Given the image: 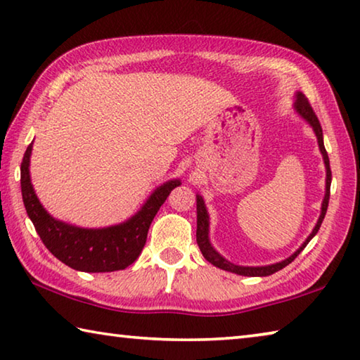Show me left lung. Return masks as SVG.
<instances>
[{"mask_svg": "<svg viewBox=\"0 0 360 360\" xmlns=\"http://www.w3.org/2000/svg\"><path fill=\"white\" fill-rule=\"evenodd\" d=\"M294 109L295 112L300 115V117L308 122L309 127H311L316 138H318V144H319V150L322 154V158H324V165H326V195H324V200H322V205H321V216L318 219V222H316L314 229L311 233L307 240L303 241V245L297 249V251L289 255L288 259H284L281 262H276V264H271V265H264V266H243V265H235L229 262L225 257H222L221 254H219L214 248H212L211 241H210V214L208 211H206V206H205V200L202 195L197 193V243H198V248L200 251H202L203 257L212 264L217 268H221V270L225 271H230V273H236V275H241V276H270L273 273H276L279 270H283L284 266H288L292 260H294L298 254H300L304 246L308 245L309 241H311L313 236L318 233V230L321 227L322 221H324L326 217V212H327V206H328V198H330V182H332V172H330V162H328V155H327V150L324 148V138H322V129H321V124L318 117H316V114L313 111V108L309 106L308 100L304 98V95L302 92H297L295 94V103H294Z\"/></svg>", "mask_w": 360, "mask_h": 360, "instance_id": "8db88e82", "label": "left lung"}]
</instances>
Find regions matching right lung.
<instances>
[{
    "label": "right lung",
    "mask_w": 360,
    "mask_h": 360,
    "mask_svg": "<svg viewBox=\"0 0 360 360\" xmlns=\"http://www.w3.org/2000/svg\"><path fill=\"white\" fill-rule=\"evenodd\" d=\"M32 149L33 143L27 148L20 165L22 198L27 214L49 251L77 271L106 273L131 265L143 251L157 211L173 188L181 186L179 179L163 182L150 193L141 210L122 224L103 229L76 227L53 219L41 205L30 178Z\"/></svg>",
    "instance_id": "add662e5"
}]
</instances>
